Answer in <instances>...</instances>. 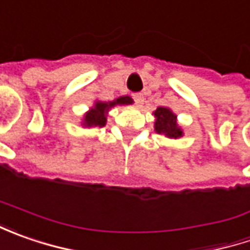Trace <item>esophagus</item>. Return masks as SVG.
<instances>
[{
    "label": "esophagus",
    "mask_w": 250,
    "mask_h": 250,
    "mask_svg": "<svg viewBox=\"0 0 250 250\" xmlns=\"http://www.w3.org/2000/svg\"><path fill=\"white\" fill-rule=\"evenodd\" d=\"M132 97H133V100H135V103H136L138 105H142L143 101H145V97H143L142 93H135V94H132Z\"/></svg>",
    "instance_id": "1"
}]
</instances>
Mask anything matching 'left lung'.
<instances>
[{
  "label": "left lung",
  "mask_w": 250,
  "mask_h": 250,
  "mask_svg": "<svg viewBox=\"0 0 250 250\" xmlns=\"http://www.w3.org/2000/svg\"><path fill=\"white\" fill-rule=\"evenodd\" d=\"M156 121H154V130L164 135L167 138H172V139H178L182 136V129L178 126L177 115L172 111L167 108V107H159L157 110L153 112Z\"/></svg>",
  "instance_id": "8db88e82"
}]
</instances>
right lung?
I'll return each instance as SVG.
<instances>
[{
	"label": "right lung",
	"mask_w": 250,
	"mask_h": 250,
	"mask_svg": "<svg viewBox=\"0 0 250 250\" xmlns=\"http://www.w3.org/2000/svg\"><path fill=\"white\" fill-rule=\"evenodd\" d=\"M133 100L130 99L129 96H122L118 97L117 100L114 101H96L94 105L91 107L90 110L87 111L83 117V126L86 128H94V126H104L107 122V112L114 107V105H122V104H132Z\"/></svg>",
	"instance_id": "obj_1"
}]
</instances>
